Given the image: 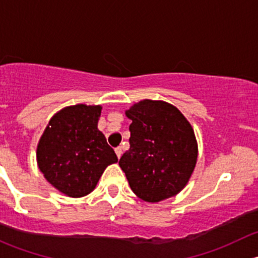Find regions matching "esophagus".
Segmentation results:
<instances>
[{
  "label": "esophagus",
  "mask_w": 258,
  "mask_h": 258,
  "mask_svg": "<svg viewBox=\"0 0 258 258\" xmlns=\"http://www.w3.org/2000/svg\"><path fill=\"white\" fill-rule=\"evenodd\" d=\"M114 152H116V155H117V157H121L122 156V153H123V151H122V147H117L116 150H114Z\"/></svg>",
  "instance_id": "34e87169"
}]
</instances>
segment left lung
<instances>
[{
    "mask_svg": "<svg viewBox=\"0 0 258 258\" xmlns=\"http://www.w3.org/2000/svg\"><path fill=\"white\" fill-rule=\"evenodd\" d=\"M124 113L132 121L131 137L118 165L131 189L152 204L176 196L188 183L199 156L191 123L165 101L142 100Z\"/></svg>",
    "mask_w": 258,
    "mask_h": 258,
    "instance_id": "left-lung-1",
    "label": "left lung"
}]
</instances>
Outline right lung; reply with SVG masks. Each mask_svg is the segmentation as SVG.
Segmentation results:
<instances>
[{
    "mask_svg": "<svg viewBox=\"0 0 258 258\" xmlns=\"http://www.w3.org/2000/svg\"><path fill=\"white\" fill-rule=\"evenodd\" d=\"M102 106H67L48 121L36 151L43 177L57 191L79 199L91 194L106 167L118 161L97 128Z\"/></svg>",
    "mask_w": 258,
    "mask_h": 258,
    "instance_id": "obj_1",
    "label": "right lung"
}]
</instances>
